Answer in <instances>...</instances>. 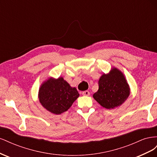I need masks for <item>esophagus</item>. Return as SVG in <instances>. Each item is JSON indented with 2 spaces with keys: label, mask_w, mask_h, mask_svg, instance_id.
I'll return each instance as SVG.
<instances>
[{
  "label": "esophagus",
  "mask_w": 157,
  "mask_h": 157,
  "mask_svg": "<svg viewBox=\"0 0 157 157\" xmlns=\"http://www.w3.org/2000/svg\"><path fill=\"white\" fill-rule=\"evenodd\" d=\"M90 92L88 91V90H85V91L82 92V95L83 96H90Z\"/></svg>",
  "instance_id": "34e87169"
}]
</instances>
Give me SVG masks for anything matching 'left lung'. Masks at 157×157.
Instances as JSON below:
<instances>
[{"instance_id":"8db88e82","label":"left lung","mask_w":157,"mask_h":157,"mask_svg":"<svg viewBox=\"0 0 157 157\" xmlns=\"http://www.w3.org/2000/svg\"><path fill=\"white\" fill-rule=\"evenodd\" d=\"M98 90L94 98L107 109L121 105L130 93V89L125 77L120 70L113 67L108 74L102 75L98 82Z\"/></svg>"}]
</instances>
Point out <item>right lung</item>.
<instances>
[{"instance_id":"add662e5","label":"right lung","mask_w":157,"mask_h":157,"mask_svg":"<svg viewBox=\"0 0 157 157\" xmlns=\"http://www.w3.org/2000/svg\"><path fill=\"white\" fill-rule=\"evenodd\" d=\"M78 96L77 90L71 87L63 77L48 78L42 84L39 91L41 105L55 115L67 111Z\"/></svg>"}]
</instances>
